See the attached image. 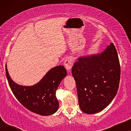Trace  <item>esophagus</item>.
Segmentation results:
<instances>
[{
  "label": "esophagus",
  "mask_w": 131,
  "mask_h": 131,
  "mask_svg": "<svg viewBox=\"0 0 131 131\" xmlns=\"http://www.w3.org/2000/svg\"><path fill=\"white\" fill-rule=\"evenodd\" d=\"M64 66H65L66 69H67V70L70 71L73 65V59L70 58V57H68V58H66L65 61H64Z\"/></svg>",
  "instance_id": "34e87169"
}]
</instances>
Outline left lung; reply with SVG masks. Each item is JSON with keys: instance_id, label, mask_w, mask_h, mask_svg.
Masks as SVG:
<instances>
[{"instance_id": "obj_1", "label": "left lung", "mask_w": 131, "mask_h": 131, "mask_svg": "<svg viewBox=\"0 0 131 131\" xmlns=\"http://www.w3.org/2000/svg\"><path fill=\"white\" fill-rule=\"evenodd\" d=\"M82 112L95 114L111 103L119 88L121 67L113 43L101 53L80 57L72 67Z\"/></svg>"}]
</instances>
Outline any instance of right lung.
Masks as SVG:
<instances>
[{"label":"right lung","mask_w":131,"mask_h":131,"mask_svg":"<svg viewBox=\"0 0 131 131\" xmlns=\"http://www.w3.org/2000/svg\"><path fill=\"white\" fill-rule=\"evenodd\" d=\"M67 74L63 66H58L50 69L35 85L23 86L12 80L6 64L7 79L16 98L28 110L42 116L51 115L58 110L56 91Z\"/></svg>","instance_id":"add662e5"}]
</instances>
